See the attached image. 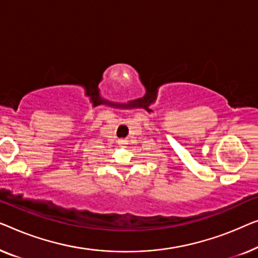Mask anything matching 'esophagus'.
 Returning <instances> with one entry per match:
<instances>
[{
    "label": "esophagus",
    "instance_id": "esophagus-1",
    "mask_svg": "<svg viewBox=\"0 0 258 258\" xmlns=\"http://www.w3.org/2000/svg\"><path fill=\"white\" fill-rule=\"evenodd\" d=\"M118 145H119V146L125 147L126 145H127V139H119L118 140Z\"/></svg>",
    "mask_w": 258,
    "mask_h": 258
}]
</instances>
